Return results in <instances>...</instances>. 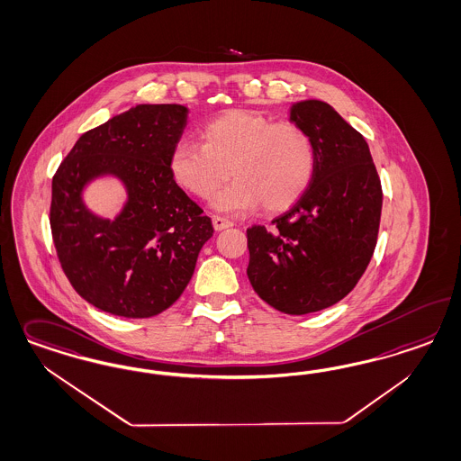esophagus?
I'll use <instances>...</instances> for the list:
<instances>
[{
	"mask_svg": "<svg viewBox=\"0 0 461 461\" xmlns=\"http://www.w3.org/2000/svg\"><path fill=\"white\" fill-rule=\"evenodd\" d=\"M212 223H213V229H215V230H223V229H229V227L234 225L229 219L219 217V215H213V217H212Z\"/></svg>",
	"mask_w": 461,
	"mask_h": 461,
	"instance_id": "1",
	"label": "esophagus"
}]
</instances>
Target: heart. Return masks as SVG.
Returning a JSON list of instances; mask_svg holds the SVG:
<instances>
[{
    "label": "heart",
    "instance_id": "heart-1",
    "mask_svg": "<svg viewBox=\"0 0 461 461\" xmlns=\"http://www.w3.org/2000/svg\"><path fill=\"white\" fill-rule=\"evenodd\" d=\"M203 144L179 140L169 152L171 178L185 192L207 200L227 179L236 181L213 196L227 213H248L265 205L282 212L302 198L317 166L309 132L294 122H273L251 110H230L210 120Z\"/></svg>",
    "mask_w": 461,
    "mask_h": 461
}]
</instances>
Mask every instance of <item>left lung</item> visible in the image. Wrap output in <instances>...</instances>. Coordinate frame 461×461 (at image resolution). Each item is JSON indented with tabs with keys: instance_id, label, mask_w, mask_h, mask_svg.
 <instances>
[{
	"instance_id": "8db88e82",
	"label": "left lung",
	"mask_w": 461,
	"mask_h": 461,
	"mask_svg": "<svg viewBox=\"0 0 461 461\" xmlns=\"http://www.w3.org/2000/svg\"><path fill=\"white\" fill-rule=\"evenodd\" d=\"M290 120L312 137L315 175L271 229H248V278L273 309L303 315L357 286L376 246L384 194L365 137L330 104L298 102Z\"/></svg>"
}]
</instances>
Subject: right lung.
<instances>
[{
    "instance_id": "add662e5",
    "label": "right lung",
    "mask_w": 461,
    "mask_h": 461,
    "mask_svg": "<svg viewBox=\"0 0 461 461\" xmlns=\"http://www.w3.org/2000/svg\"><path fill=\"white\" fill-rule=\"evenodd\" d=\"M183 104H137L81 135L52 178L50 229L76 292L104 312L144 319L171 307L213 234L203 210L171 178L167 159L186 127ZM113 176L128 202L113 221L82 200Z\"/></svg>"
}]
</instances>
